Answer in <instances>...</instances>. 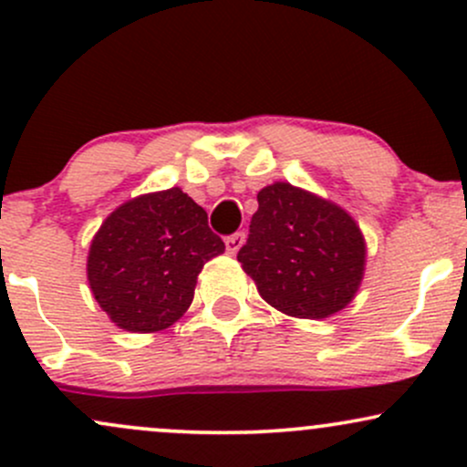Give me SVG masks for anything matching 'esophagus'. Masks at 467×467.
Here are the masks:
<instances>
[{
	"mask_svg": "<svg viewBox=\"0 0 467 467\" xmlns=\"http://www.w3.org/2000/svg\"><path fill=\"white\" fill-rule=\"evenodd\" d=\"M245 242V234L244 233H234L230 234V237H225V250H228V254H237L239 248H242Z\"/></svg>",
	"mask_w": 467,
	"mask_h": 467,
	"instance_id": "esophagus-1",
	"label": "esophagus"
}]
</instances>
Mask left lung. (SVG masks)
Segmentation results:
<instances>
[{
	"mask_svg": "<svg viewBox=\"0 0 467 467\" xmlns=\"http://www.w3.org/2000/svg\"><path fill=\"white\" fill-rule=\"evenodd\" d=\"M257 202L237 259L259 295L299 319H326L346 308L366 268V242L355 219L284 182L259 191Z\"/></svg>",
	"mask_w": 467,
	"mask_h": 467,
	"instance_id": "left-lung-1",
	"label": "left lung"
}]
</instances>
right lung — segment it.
Instances as JSON below:
<instances>
[{"mask_svg": "<svg viewBox=\"0 0 467 467\" xmlns=\"http://www.w3.org/2000/svg\"><path fill=\"white\" fill-rule=\"evenodd\" d=\"M225 245L208 228L206 210L182 188L121 203L88 250V284L112 324L159 332L192 304L203 264Z\"/></svg>", "mask_w": 467, "mask_h": 467, "instance_id": "right-lung-1", "label": "right lung"}]
</instances>
